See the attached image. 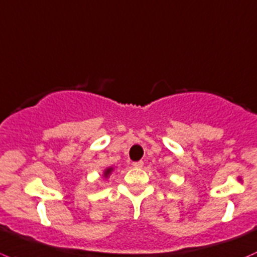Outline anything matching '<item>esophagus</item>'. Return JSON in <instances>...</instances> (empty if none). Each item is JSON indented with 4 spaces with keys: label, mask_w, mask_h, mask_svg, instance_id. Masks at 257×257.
I'll return each instance as SVG.
<instances>
[{
    "label": "esophagus",
    "mask_w": 257,
    "mask_h": 257,
    "mask_svg": "<svg viewBox=\"0 0 257 257\" xmlns=\"http://www.w3.org/2000/svg\"><path fill=\"white\" fill-rule=\"evenodd\" d=\"M134 167H136V169H141L142 166H144V162L142 161H136V162H134Z\"/></svg>",
    "instance_id": "1"
}]
</instances>
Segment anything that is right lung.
I'll return each mask as SVG.
<instances>
[{"mask_svg": "<svg viewBox=\"0 0 257 257\" xmlns=\"http://www.w3.org/2000/svg\"><path fill=\"white\" fill-rule=\"evenodd\" d=\"M111 171H112V167H108V169H106L105 170V174H103V176L108 177V175L111 174Z\"/></svg>", "mask_w": 257, "mask_h": 257, "instance_id": "add662e5", "label": "right lung"}]
</instances>
